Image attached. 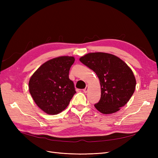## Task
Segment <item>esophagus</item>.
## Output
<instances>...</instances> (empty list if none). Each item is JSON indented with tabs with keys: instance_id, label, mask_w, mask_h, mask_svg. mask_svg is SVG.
I'll return each mask as SVG.
<instances>
[{
	"instance_id": "1",
	"label": "esophagus",
	"mask_w": 158,
	"mask_h": 158,
	"mask_svg": "<svg viewBox=\"0 0 158 158\" xmlns=\"http://www.w3.org/2000/svg\"><path fill=\"white\" fill-rule=\"evenodd\" d=\"M88 85H87L86 87H85V88L83 89V92L87 93V92H88Z\"/></svg>"
}]
</instances>
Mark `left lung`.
<instances>
[{"mask_svg":"<svg viewBox=\"0 0 158 158\" xmlns=\"http://www.w3.org/2000/svg\"><path fill=\"white\" fill-rule=\"evenodd\" d=\"M83 64L98 77L101 97L94 105L102 114L120 110L129 101L136 88V79L132 69L118 57L108 53H89L79 58Z\"/></svg>","mask_w":158,"mask_h":158,"instance_id":"8db88e82","label":"left lung"}]
</instances>
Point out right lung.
Segmentation results:
<instances>
[{"label":"right lung","instance_id":"obj_1","mask_svg":"<svg viewBox=\"0 0 158 158\" xmlns=\"http://www.w3.org/2000/svg\"><path fill=\"white\" fill-rule=\"evenodd\" d=\"M73 56H60L43 63L29 80V92L36 105L49 115L63 111L76 93L69 74Z\"/></svg>","mask_w":158,"mask_h":158}]
</instances>
